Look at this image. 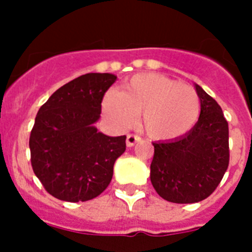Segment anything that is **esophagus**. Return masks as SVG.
<instances>
[{
    "instance_id": "1",
    "label": "esophagus",
    "mask_w": 252,
    "mask_h": 252,
    "mask_svg": "<svg viewBox=\"0 0 252 252\" xmlns=\"http://www.w3.org/2000/svg\"><path fill=\"white\" fill-rule=\"evenodd\" d=\"M140 137L136 136V135H127V137H126V145L128 146V148H131V146H133L136 142L140 141Z\"/></svg>"
}]
</instances>
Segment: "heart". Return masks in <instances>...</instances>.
Masks as SVG:
<instances>
[{
    "mask_svg": "<svg viewBox=\"0 0 252 252\" xmlns=\"http://www.w3.org/2000/svg\"><path fill=\"white\" fill-rule=\"evenodd\" d=\"M104 116L119 127H128L141 113L142 128L151 139L170 140L193 128L201 115L197 91L157 73L133 75L122 92L107 91Z\"/></svg>",
    "mask_w": 252,
    "mask_h": 252,
    "instance_id": "heart-1",
    "label": "heart"
}]
</instances>
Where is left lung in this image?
<instances>
[{"label":"left lung","instance_id":"1","mask_svg":"<svg viewBox=\"0 0 252 252\" xmlns=\"http://www.w3.org/2000/svg\"><path fill=\"white\" fill-rule=\"evenodd\" d=\"M201 115L190 131L173 140L153 142L150 180L158 194L173 203H197L215 192L228 161V124L222 108L202 87Z\"/></svg>","mask_w":252,"mask_h":252}]
</instances>
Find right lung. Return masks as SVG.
<instances>
[{
  "label": "right lung",
  "instance_id": "right-lung-1",
  "mask_svg": "<svg viewBox=\"0 0 252 252\" xmlns=\"http://www.w3.org/2000/svg\"><path fill=\"white\" fill-rule=\"evenodd\" d=\"M116 79L111 73L81 75L40 107L29 141L31 165L46 192L60 201L86 202L101 194L126 150V136H107L94 126Z\"/></svg>",
  "mask_w": 252,
  "mask_h": 252
}]
</instances>
